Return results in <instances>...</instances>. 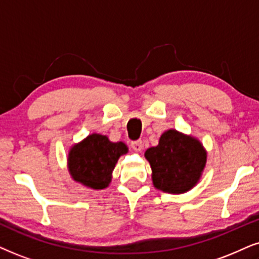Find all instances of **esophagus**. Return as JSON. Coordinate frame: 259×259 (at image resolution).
<instances>
[{
    "mask_svg": "<svg viewBox=\"0 0 259 259\" xmlns=\"http://www.w3.org/2000/svg\"><path fill=\"white\" fill-rule=\"evenodd\" d=\"M132 147H133V149L135 150V152H142V149H143V143H142V141H141V140L133 141V142H132Z\"/></svg>",
    "mask_w": 259,
    "mask_h": 259,
    "instance_id": "34e87169",
    "label": "esophagus"
}]
</instances>
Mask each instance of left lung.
I'll use <instances>...</instances> for the list:
<instances>
[{
    "mask_svg": "<svg viewBox=\"0 0 259 259\" xmlns=\"http://www.w3.org/2000/svg\"><path fill=\"white\" fill-rule=\"evenodd\" d=\"M153 184L163 192L182 194L196 185L207 161L199 141L177 130L163 133L156 147L147 149Z\"/></svg>",
    "mask_w": 259,
    "mask_h": 259,
    "instance_id": "8db88e82",
    "label": "left lung"
}]
</instances>
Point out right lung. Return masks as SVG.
Listing matches in <instances>:
<instances>
[{
    "mask_svg": "<svg viewBox=\"0 0 259 259\" xmlns=\"http://www.w3.org/2000/svg\"><path fill=\"white\" fill-rule=\"evenodd\" d=\"M127 152L123 142H111L106 136L92 134L74 146L68 165L74 181L92 189H105L119 156Z\"/></svg>",
    "mask_w": 259,
    "mask_h": 259,
    "instance_id": "right-lung-1",
    "label": "right lung"
}]
</instances>
